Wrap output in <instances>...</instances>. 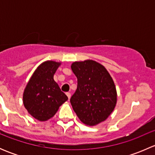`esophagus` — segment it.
<instances>
[{
    "label": "esophagus",
    "instance_id": "34e87169",
    "mask_svg": "<svg viewBox=\"0 0 155 155\" xmlns=\"http://www.w3.org/2000/svg\"><path fill=\"white\" fill-rule=\"evenodd\" d=\"M66 94H67V96L68 97V99H70V97H71V94H70V92H67V93H66Z\"/></svg>",
    "mask_w": 155,
    "mask_h": 155
}]
</instances>
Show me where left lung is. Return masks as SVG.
Masks as SVG:
<instances>
[{"instance_id":"8db88e82","label":"left lung","mask_w":155,"mask_h":155,"mask_svg":"<svg viewBox=\"0 0 155 155\" xmlns=\"http://www.w3.org/2000/svg\"><path fill=\"white\" fill-rule=\"evenodd\" d=\"M77 88L70 104L78 118L85 124L94 126L105 121L115 109L117 92L107 69L92 60L73 62Z\"/></svg>"}]
</instances>
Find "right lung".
<instances>
[{
	"mask_svg": "<svg viewBox=\"0 0 155 155\" xmlns=\"http://www.w3.org/2000/svg\"><path fill=\"white\" fill-rule=\"evenodd\" d=\"M61 63L47 61L42 63L28 82L23 104L29 114L40 121L52 118L68 97L54 80V74Z\"/></svg>",
	"mask_w": 155,
	"mask_h": 155,
	"instance_id": "1",
	"label": "right lung"
}]
</instances>
